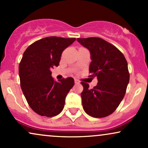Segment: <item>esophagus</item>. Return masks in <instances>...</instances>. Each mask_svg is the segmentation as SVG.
Here are the masks:
<instances>
[{
	"mask_svg": "<svg viewBox=\"0 0 148 148\" xmlns=\"http://www.w3.org/2000/svg\"><path fill=\"white\" fill-rule=\"evenodd\" d=\"M74 83H75L76 84H79V83H80V81L78 79H74Z\"/></svg>",
	"mask_w": 148,
	"mask_h": 148,
	"instance_id": "34e87169",
	"label": "esophagus"
}]
</instances>
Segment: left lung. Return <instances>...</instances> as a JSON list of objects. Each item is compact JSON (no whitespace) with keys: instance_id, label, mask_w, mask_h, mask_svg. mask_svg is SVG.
Here are the masks:
<instances>
[{"instance_id":"obj_1","label":"left lung","mask_w":148,"mask_h":148,"mask_svg":"<svg viewBox=\"0 0 148 148\" xmlns=\"http://www.w3.org/2000/svg\"><path fill=\"white\" fill-rule=\"evenodd\" d=\"M90 52L89 76L97 77V85L90 89L81 82V96L85 112L93 118H104L114 112L125 97L130 81L127 60L114 45L99 37L77 38Z\"/></svg>"}]
</instances>
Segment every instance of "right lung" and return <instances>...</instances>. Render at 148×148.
I'll return each instance as SVG.
<instances>
[{"instance_id": "1", "label": "right lung", "mask_w": 148, "mask_h": 148, "mask_svg": "<svg viewBox=\"0 0 148 148\" xmlns=\"http://www.w3.org/2000/svg\"><path fill=\"white\" fill-rule=\"evenodd\" d=\"M76 38L48 37L30 45L19 63L20 85L30 108L42 116L53 117L63 109L67 95L74 85L72 77L55 81L51 69Z\"/></svg>"}]
</instances>
